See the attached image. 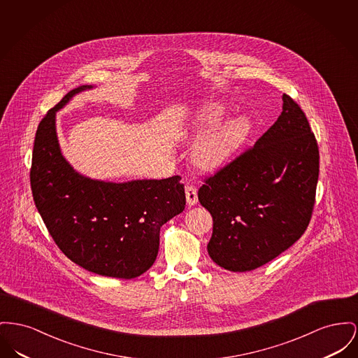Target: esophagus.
Masks as SVG:
<instances>
[{
    "label": "esophagus",
    "mask_w": 358,
    "mask_h": 358,
    "mask_svg": "<svg viewBox=\"0 0 358 358\" xmlns=\"http://www.w3.org/2000/svg\"><path fill=\"white\" fill-rule=\"evenodd\" d=\"M185 194H187V203H188L189 207L197 204L199 199H197V188H196V187L188 185V187L185 188Z\"/></svg>",
    "instance_id": "obj_1"
}]
</instances>
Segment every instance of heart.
<instances>
[{"label":"heart","instance_id":"b5f03b06","mask_svg":"<svg viewBox=\"0 0 358 358\" xmlns=\"http://www.w3.org/2000/svg\"><path fill=\"white\" fill-rule=\"evenodd\" d=\"M227 113L223 103H210L199 113L194 126L206 129L215 126ZM250 129V123L245 116H238L222 126L207 132L196 145L193 158L199 166L217 168L223 165L232 154L242 146Z\"/></svg>","mask_w":358,"mask_h":358}]
</instances>
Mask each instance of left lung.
<instances>
[{"instance_id":"1","label":"left lung","mask_w":358,"mask_h":358,"mask_svg":"<svg viewBox=\"0 0 358 358\" xmlns=\"http://www.w3.org/2000/svg\"><path fill=\"white\" fill-rule=\"evenodd\" d=\"M319 148L306 113L282 94V112L252 148L204 178L199 201L212 215L208 254L231 272L257 269L307 230Z\"/></svg>"}]
</instances>
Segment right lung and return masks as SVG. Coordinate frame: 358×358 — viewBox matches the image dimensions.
Wrapping results in <instances>:
<instances>
[{
	"label": "right lung",
	"mask_w": 358,
	"mask_h": 358,
	"mask_svg": "<svg viewBox=\"0 0 358 358\" xmlns=\"http://www.w3.org/2000/svg\"><path fill=\"white\" fill-rule=\"evenodd\" d=\"M90 87L69 92L39 123L31 189L47 230L67 258L89 272L129 280L154 264L161 227L185 208V189L180 176L115 184L74 171L59 150L55 113Z\"/></svg>",
	"instance_id": "obj_1"
}]
</instances>
